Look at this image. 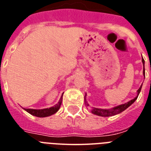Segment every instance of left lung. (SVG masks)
Wrapping results in <instances>:
<instances>
[{"label": "left lung", "mask_w": 151, "mask_h": 151, "mask_svg": "<svg viewBox=\"0 0 151 151\" xmlns=\"http://www.w3.org/2000/svg\"><path fill=\"white\" fill-rule=\"evenodd\" d=\"M142 62H143V67H144V59H142ZM143 73H144V71H143ZM144 77H145V75H144ZM141 88H142V85H141L140 88H139L138 89V91H137V92H138V93H137V96L135 97L133 99H132V100H130L129 102H128V103L117 106L113 108L111 110H104V109H99V108L94 107L92 108V114H94L98 115V116H102V117H110V116H114V115H116L117 114H120V113H122V111H124V110H126L129 106H131L132 104L136 101V99L138 98V96L139 94V92H140ZM85 103H86V105L88 106V104L86 103V100H85Z\"/></svg>", "instance_id": "1"}]
</instances>
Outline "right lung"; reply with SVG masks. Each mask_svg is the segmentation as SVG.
Masks as SVG:
<instances>
[{
    "instance_id": "obj_1",
    "label": "right lung",
    "mask_w": 151,
    "mask_h": 151,
    "mask_svg": "<svg viewBox=\"0 0 151 151\" xmlns=\"http://www.w3.org/2000/svg\"><path fill=\"white\" fill-rule=\"evenodd\" d=\"M62 101H63V96L59 99L58 104H56L54 106L50 108H46V109H42V110H34V109H24L26 111L30 114L39 117H45L51 116V115L54 114L55 113H56L59 110L60 106H61Z\"/></svg>"
}]
</instances>
